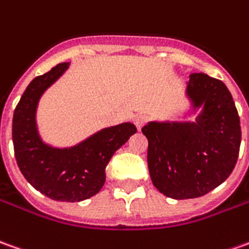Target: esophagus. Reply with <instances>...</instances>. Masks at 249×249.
<instances>
[{"instance_id": "34e87169", "label": "esophagus", "mask_w": 249, "mask_h": 249, "mask_svg": "<svg viewBox=\"0 0 249 249\" xmlns=\"http://www.w3.org/2000/svg\"><path fill=\"white\" fill-rule=\"evenodd\" d=\"M146 122H148V116L146 115H138L134 119V124H136L138 130H141V128L144 127V124Z\"/></svg>"}]
</instances>
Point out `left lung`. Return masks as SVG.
Here are the masks:
<instances>
[{"label":"left lung","mask_w":249,"mask_h":249,"mask_svg":"<svg viewBox=\"0 0 249 249\" xmlns=\"http://www.w3.org/2000/svg\"><path fill=\"white\" fill-rule=\"evenodd\" d=\"M191 121H151L148 168L155 188L175 200L204 196L228 179L237 163L241 127L237 109L222 81L189 75L185 90Z\"/></svg>","instance_id":"obj_1"}]
</instances>
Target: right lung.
Listing matches in <instances>:
<instances>
[{
	"instance_id": "obj_1",
	"label": "right lung",
	"mask_w": 249,
	"mask_h": 249,
	"mask_svg": "<svg viewBox=\"0 0 249 249\" xmlns=\"http://www.w3.org/2000/svg\"><path fill=\"white\" fill-rule=\"evenodd\" d=\"M68 67L70 63L57 64L30 82L13 113L12 140L18 166L30 185L52 200L74 203L101 191L108 161L137 128L124 122L101 128L72 146L45 142L36 124L38 104Z\"/></svg>"
}]
</instances>
